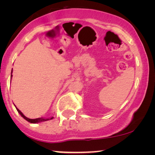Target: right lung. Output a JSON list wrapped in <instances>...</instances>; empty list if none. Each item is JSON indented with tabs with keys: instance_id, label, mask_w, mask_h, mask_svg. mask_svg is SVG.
<instances>
[{
	"instance_id": "add662e5",
	"label": "right lung",
	"mask_w": 155,
	"mask_h": 155,
	"mask_svg": "<svg viewBox=\"0 0 155 155\" xmlns=\"http://www.w3.org/2000/svg\"><path fill=\"white\" fill-rule=\"evenodd\" d=\"M11 73H12V72ZM12 75H11V78H12ZM15 108H16V109H17V111H18V113L20 114L21 115V116H22V118H24L25 120H27V121L28 122H29V123H31V124H37V123H39V122H43V121H46V120H51V119H53V118L54 117H51V118H35V119H30V118H27V117H26V116H25L24 114H23L22 112H21L20 110H19L18 108H17L16 107H15Z\"/></svg>"
}]
</instances>
